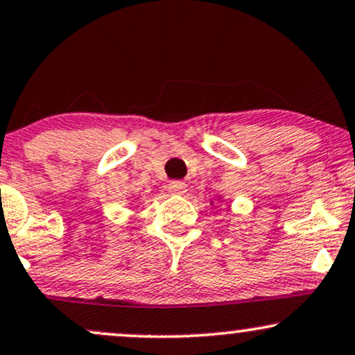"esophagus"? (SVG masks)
Instances as JSON below:
<instances>
[{
    "label": "esophagus",
    "instance_id": "34e87169",
    "mask_svg": "<svg viewBox=\"0 0 355 355\" xmlns=\"http://www.w3.org/2000/svg\"><path fill=\"white\" fill-rule=\"evenodd\" d=\"M168 190L172 191V193H177V195H182L187 191V183L185 182H180V180H173L168 183Z\"/></svg>",
    "mask_w": 355,
    "mask_h": 355
}]
</instances>
